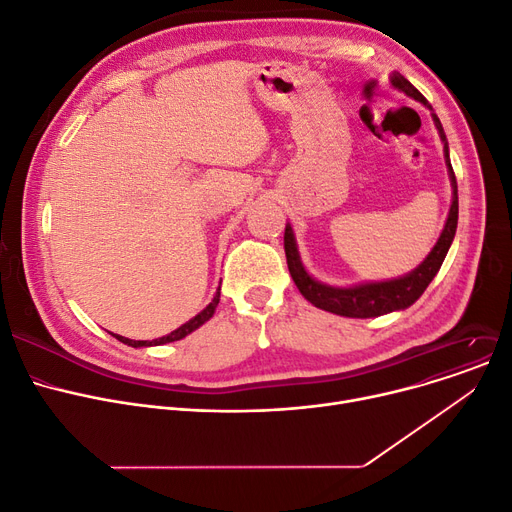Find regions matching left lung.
I'll use <instances>...</instances> for the list:
<instances>
[{
	"label": "left lung",
	"mask_w": 512,
	"mask_h": 512,
	"mask_svg": "<svg viewBox=\"0 0 512 512\" xmlns=\"http://www.w3.org/2000/svg\"><path fill=\"white\" fill-rule=\"evenodd\" d=\"M390 84H393L401 93L407 97L419 101L426 105L432 111L434 126L440 134V140L444 144V161L450 177V188H453V200H450L448 208V217L444 223V229L438 237V242L430 250V254L424 258V262L415 266L411 273L397 277V279H388V281H372V283H357L349 287H335V285H326L318 279H314L304 262L302 256H299L297 242H295V233L291 223L285 225V256H287V266L293 283L297 285L299 293H302L308 302L320 310L333 312L337 316H347V318H376L382 314L390 312H399L409 306H413L426 287L432 283L436 273L440 270L450 244H453L455 233H457V221H459V194H457V179L453 165H450L448 157V142L446 134L442 130V124L438 115L434 113L432 105L424 99V95L399 72L390 74Z\"/></svg>",
	"instance_id": "8db88e82"
}]
</instances>
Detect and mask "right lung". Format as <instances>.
Segmentation results:
<instances>
[{"instance_id":"add662e5","label":"right lung","mask_w":512,"mask_h":512,"mask_svg":"<svg viewBox=\"0 0 512 512\" xmlns=\"http://www.w3.org/2000/svg\"><path fill=\"white\" fill-rule=\"evenodd\" d=\"M219 297H221V285H219V289H217V293H215V297H213V302H210L202 312H198L194 318H190L186 324H182L179 328H175L173 333H169V335H165V337H161V339H153V341H132V339H126V337H122V335H113L117 341H122V343H126V345H130V347H153V345H165V343H173V341H179V339H184V337H188L190 333H194L196 328H200L204 322H208L210 318H213V314H215V310H217V306H219Z\"/></svg>"}]
</instances>
